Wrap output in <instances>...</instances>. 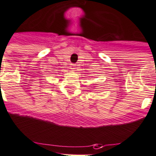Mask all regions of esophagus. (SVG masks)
Here are the masks:
<instances>
[{
  "mask_svg": "<svg viewBox=\"0 0 156 156\" xmlns=\"http://www.w3.org/2000/svg\"><path fill=\"white\" fill-rule=\"evenodd\" d=\"M76 64H71V68L72 69H75L76 68Z\"/></svg>",
  "mask_w": 156,
  "mask_h": 156,
  "instance_id": "esophagus-1",
  "label": "esophagus"
}]
</instances>
